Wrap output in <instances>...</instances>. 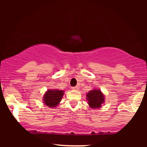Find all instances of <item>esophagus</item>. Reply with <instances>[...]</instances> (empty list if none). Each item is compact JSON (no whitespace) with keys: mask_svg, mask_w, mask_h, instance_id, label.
Returning a JSON list of instances; mask_svg holds the SVG:
<instances>
[{"mask_svg":"<svg viewBox=\"0 0 147 147\" xmlns=\"http://www.w3.org/2000/svg\"><path fill=\"white\" fill-rule=\"evenodd\" d=\"M71 89L73 90H78L79 89V88H78V86H74V87H72Z\"/></svg>","mask_w":147,"mask_h":147,"instance_id":"1","label":"esophagus"}]
</instances>
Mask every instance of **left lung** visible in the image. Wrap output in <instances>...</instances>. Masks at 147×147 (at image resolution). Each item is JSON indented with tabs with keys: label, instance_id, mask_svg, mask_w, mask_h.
<instances>
[{
	"label": "left lung",
	"instance_id": "left-lung-1",
	"mask_svg": "<svg viewBox=\"0 0 147 147\" xmlns=\"http://www.w3.org/2000/svg\"><path fill=\"white\" fill-rule=\"evenodd\" d=\"M88 104L92 108H98L101 107L104 102V96L99 90H93L87 94Z\"/></svg>",
	"mask_w": 147,
	"mask_h": 147
}]
</instances>
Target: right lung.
I'll return each mask as SVG.
<instances>
[{
	"mask_svg": "<svg viewBox=\"0 0 147 147\" xmlns=\"http://www.w3.org/2000/svg\"><path fill=\"white\" fill-rule=\"evenodd\" d=\"M63 96V90H49L44 95V103L49 107H55L61 100Z\"/></svg>",
	"mask_w": 147,
	"mask_h": 147,
	"instance_id": "obj_1",
	"label": "right lung"
}]
</instances>
